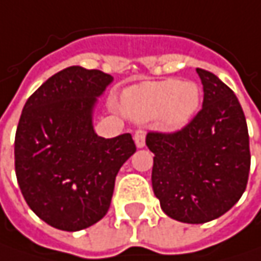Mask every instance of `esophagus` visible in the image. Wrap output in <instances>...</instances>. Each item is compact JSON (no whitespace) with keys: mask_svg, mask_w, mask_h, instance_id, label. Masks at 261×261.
I'll use <instances>...</instances> for the list:
<instances>
[{"mask_svg":"<svg viewBox=\"0 0 261 261\" xmlns=\"http://www.w3.org/2000/svg\"><path fill=\"white\" fill-rule=\"evenodd\" d=\"M134 142H136L137 147H143L146 143V131L142 130V128L136 130V133H134Z\"/></svg>","mask_w":261,"mask_h":261,"instance_id":"esophagus-1","label":"esophagus"}]
</instances>
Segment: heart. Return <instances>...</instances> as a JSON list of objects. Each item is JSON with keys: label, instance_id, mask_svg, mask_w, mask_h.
<instances>
[{"label": "heart", "instance_id": "b5f03b06", "mask_svg": "<svg viewBox=\"0 0 261 261\" xmlns=\"http://www.w3.org/2000/svg\"><path fill=\"white\" fill-rule=\"evenodd\" d=\"M201 100L199 87L192 81L162 80L142 83L122 96V109L137 121L160 115L167 128H180L191 121Z\"/></svg>", "mask_w": 261, "mask_h": 261}]
</instances>
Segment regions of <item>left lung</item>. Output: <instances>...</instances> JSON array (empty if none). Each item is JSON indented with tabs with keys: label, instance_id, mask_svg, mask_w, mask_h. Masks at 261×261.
Instances as JSON below:
<instances>
[{
	"label": "left lung",
	"instance_id": "1",
	"mask_svg": "<svg viewBox=\"0 0 261 261\" xmlns=\"http://www.w3.org/2000/svg\"><path fill=\"white\" fill-rule=\"evenodd\" d=\"M196 72L204 88L202 109L180 130L146 136L155 155L152 188L162 211L191 224L211 222L233 207L251 165L248 127L238 97L213 72Z\"/></svg>",
	"mask_w": 261,
	"mask_h": 261
}]
</instances>
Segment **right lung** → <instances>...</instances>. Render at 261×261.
<instances>
[{"mask_svg":"<svg viewBox=\"0 0 261 261\" xmlns=\"http://www.w3.org/2000/svg\"><path fill=\"white\" fill-rule=\"evenodd\" d=\"M112 83L97 69L70 66L24 103L14 139L19 188L41 220L76 232L101 220L115 177L136 152L130 133L105 139L93 130L96 97Z\"/></svg>","mask_w":261,"mask_h":261,"instance_id":"add662e5","label":"right lung"}]
</instances>
